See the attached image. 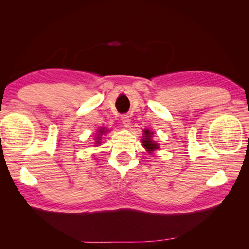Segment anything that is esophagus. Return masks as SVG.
Returning <instances> with one entry per match:
<instances>
[{
    "instance_id": "esophagus-1",
    "label": "esophagus",
    "mask_w": 249,
    "mask_h": 249,
    "mask_svg": "<svg viewBox=\"0 0 249 249\" xmlns=\"http://www.w3.org/2000/svg\"><path fill=\"white\" fill-rule=\"evenodd\" d=\"M121 121L122 123L124 124L125 127H128L129 126V123H130V119H129V115L128 114H123L121 116Z\"/></svg>"
}]
</instances>
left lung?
<instances>
[{
    "label": "left lung",
    "instance_id": "8db88e82",
    "mask_svg": "<svg viewBox=\"0 0 249 249\" xmlns=\"http://www.w3.org/2000/svg\"><path fill=\"white\" fill-rule=\"evenodd\" d=\"M144 133H145V138L142 140V146H144L149 153L150 151H153L154 149H157L158 145L151 141V135H153V133H150L148 129H145Z\"/></svg>",
    "mask_w": 249,
    "mask_h": 249
}]
</instances>
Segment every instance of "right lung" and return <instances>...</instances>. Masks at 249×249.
I'll use <instances>...</instances> for the list:
<instances>
[{"mask_svg": "<svg viewBox=\"0 0 249 249\" xmlns=\"http://www.w3.org/2000/svg\"><path fill=\"white\" fill-rule=\"evenodd\" d=\"M100 133H101V134H102V133H104V132H103V129H102V130H101V132H100ZM100 138H101V137H98V140H100ZM98 142H100L98 141Z\"/></svg>", "mask_w": 249, "mask_h": 249, "instance_id": "1", "label": "right lung"}]
</instances>
